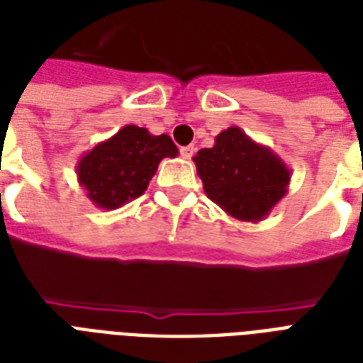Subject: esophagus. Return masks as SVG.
Here are the masks:
<instances>
[{
    "label": "esophagus",
    "mask_w": 363,
    "mask_h": 363,
    "mask_svg": "<svg viewBox=\"0 0 363 363\" xmlns=\"http://www.w3.org/2000/svg\"><path fill=\"white\" fill-rule=\"evenodd\" d=\"M193 152H195V147H193V145H185V147H182V149H179V155H182L184 159H191Z\"/></svg>",
    "instance_id": "obj_1"
}]
</instances>
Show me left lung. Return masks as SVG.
<instances>
[{"mask_svg":"<svg viewBox=\"0 0 363 363\" xmlns=\"http://www.w3.org/2000/svg\"><path fill=\"white\" fill-rule=\"evenodd\" d=\"M193 162L208 199L241 222H262L289 191V166L239 126L218 133Z\"/></svg>","mask_w":363,"mask_h":363,"instance_id":"8db88e82","label":"left lung"}]
</instances>
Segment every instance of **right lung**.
<instances>
[{
  "label": "right lung",
  "mask_w": 363,
  "mask_h": 363,
  "mask_svg": "<svg viewBox=\"0 0 363 363\" xmlns=\"http://www.w3.org/2000/svg\"><path fill=\"white\" fill-rule=\"evenodd\" d=\"M166 157H178L170 135H152L147 128L128 124L84 152L76 164V176L97 208L114 211L145 193Z\"/></svg>",
  "instance_id": "add662e5"
}]
</instances>
